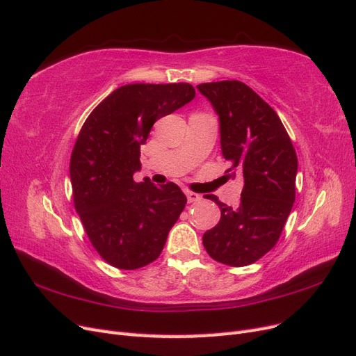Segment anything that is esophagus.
Wrapping results in <instances>:
<instances>
[{"instance_id":"esophagus-1","label":"esophagus","mask_w":356,"mask_h":356,"mask_svg":"<svg viewBox=\"0 0 356 356\" xmlns=\"http://www.w3.org/2000/svg\"><path fill=\"white\" fill-rule=\"evenodd\" d=\"M186 197H188L189 202H198L202 198L200 193H195V192H191V191H186Z\"/></svg>"}]
</instances>
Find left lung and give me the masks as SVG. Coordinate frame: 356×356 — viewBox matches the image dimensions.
I'll use <instances>...</instances> for the list:
<instances>
[{
    "label": "left lung",
    "mask_w": 356,
    "mask_h": 356,
    "mask_svg": "<svg viewBox=\"0 0 356 356\" xmlns=\"http://www.w3.org/2000/svg\"><path fill=\"white\" fill-rule=\"evenodd\" d=\"M219 117L220 146L229 176L244 188L238 207L216 195L220 220L202 236L210 257L227 266H247L277 244L296 198L297 156L284 125L268 103L241 81L197 86Z\"/></svg>",
    "instance_id": "obj_1"
}]
</instances>
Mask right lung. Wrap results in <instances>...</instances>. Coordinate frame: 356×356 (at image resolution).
I'll use <instances>...</instances> for the list:
<instances>
[{"label":"right lung","instance_id":"right-lung-1","mask_svg":"<svg viewBox=\"0 0 356 356\" xmlns=\"http://www.w3.org/2000/svg\"><path fill=\"white\" fill-rule=\"evenodd\" d=\"M195 97L188 83L127 84L90 113L75 142L70 175L75 210L97 253L118 269L158 259L186 205L175 183H136L140 145L156 120Z\"/></svg>","mask_w":356,"mask_h":356}]
</instances>
